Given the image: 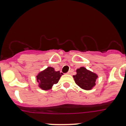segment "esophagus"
I'll return each mask as SVG.
<instances>
[{"instance_id":"34e87169","label":"esophagus","mask_w":126,"mask_h":126,"mask_svg":"<svg viewBox=\"0 0 126 126\" xmlns=\"http://www.w3.org/2000/svg\"><path fill=\"white\" fill-rule=\"evenodd\" d=\"M67 74H69V75H70V74H72V71H69L68 72H67Z\"/></svg>"}]
</instances>
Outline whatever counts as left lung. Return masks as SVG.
<instances>
[{
    "instance_id": "obj_1",
    "label": "left lung",
    "mask_w": 126,
    "mask_h": 126,
    "mask_svg": "<svg viewBox=\"0 0 126 126\" xmlns=\"http://www.w3.org/2000/svg\"><path fill=\"white\" fill-rule=\"evenodd\" d=\"M76 73L77 74L73 76V78L77 85L81 88L90 90L95 86V82L98 78L97 74L86 69L84 67L78 69Z\"/></svg>"
}]
</instances>
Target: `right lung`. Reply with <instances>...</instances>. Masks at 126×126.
Listing matches in <instances>:
<instances>
[{"instance_id":"1","label":"right lung","mask_w":126,"mask_h":126,"mask_svg":"<svg viewBox=\"0 0 126 126\" xmlns=\"http://www.w3.org/2000/svg\"><path fill=\"white\" fill-rule=\"evenodd\" d=\"M62 74L60 71H55L52 67H48L36 76L38 86L43 90H50L53 84L59 82Z\"/></svg>"}]
</instances>
